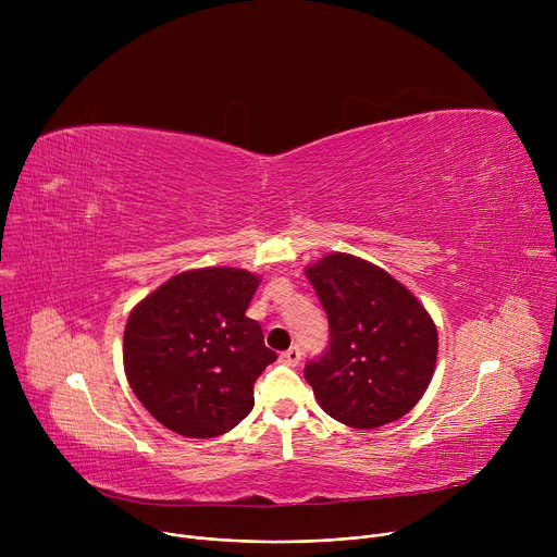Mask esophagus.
<instances>
[{
	"mask_svg": "<svg viewBox=\"0 0 557 557\" xmlns=\"http://www.w3.org/2000/svg\"><path fill=\"white\" fill-rule=\"evenodd\" d=\"M300 359H302V352H300V347H298V345L288 347L286 352H282V355H280V361H282V363H286V366H298V363H300Z\"/></svg>",
	"mask_w": 557,
	"mask_h": 557,
	"instance_id": "obj_1",
	"label": "esophagus"
}]
</instances>
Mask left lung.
Wrapping results in <instances>:
<instances>
[{
    "label": "left lung",
    "mask_w": 557,
    "mask_h": 557,
    "mask_svg": "<svg viewBox=\"0 0 557 557\" xmlns=\"http://www.w3.org/2000/svg\"><path fill=\"white\" fill-rule=\"evenodd\" d=\"M305 273L330 320V345L305 366L318 404L355 429L406 416L424 395L437 357L426 309L386 271L352 255H327Z\"/></svg>",
    "instance_id": "left-lung-1"
}]
</instances>
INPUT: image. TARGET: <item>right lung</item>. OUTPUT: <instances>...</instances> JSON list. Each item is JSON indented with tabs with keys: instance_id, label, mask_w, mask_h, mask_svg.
<instances>
[{
	"instance_id": "1",
	"label": "right lung",
	"mask_w": 557,
	"mask_h": 557,
	"mask_svg": "<svg viewBox=\"0 0 557 557\" xmlns=\"http://www.w3.org/2000/svg\"><path fill=\"white\" fill-rule=\"evenodd\" d=\"M257 275L200 269L171 277L128 315V384L160 424L187 437H214L255 406L257 376L277 359L246 315Z\"/></svg>"
}]
</instances>
